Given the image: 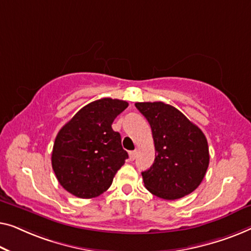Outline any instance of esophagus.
Segmentation results:
<instances>
[{
	"label": "esophagus",
	"instance_id": "34e87169",
	"mask_svg": "<svg viewBox=\"0 0 251 251\" xmlns=\"http://www.w3.org/2000/svg\"><path fill=\"white\" fill-rule=\"evenodd\" d=\"M136 158V151H129V160H134Z\"/></svg>",
	"mask_w": 251,
	"mask_h": 251
}]
</instances>
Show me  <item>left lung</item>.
Here are the masks:
<instances>
[{
    "label": "left lung",
    "mask_w": 251,
    "mask_h": 251,
    "mask_svg": "<svg viewBox=\"0 0 251 251\" xmlns=\"http://www.w3.org/2000/svg\"><path fill=\"white\" fill-rule=\"evenodd\" d=\"M135 107L149 122L157 156L142 172L144 186L166 200L188 196L200 185L209 165L207 139L171 104L136 102Z\"/></svg>",
    "instance_id": "8db88e82"
}]
</instances>
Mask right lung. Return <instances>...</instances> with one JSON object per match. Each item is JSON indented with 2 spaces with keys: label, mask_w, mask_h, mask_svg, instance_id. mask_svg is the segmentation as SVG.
Instances as JSON below:
<instances>
[{
  "label": "right lung",
  "mask_w": 251,
  "mask_h": 251,
  "mask_svg": "<svg viewBox=\"0 0 251 251\" xmlns=\"http://www.w3.org/2000/svg\"><path fill=\"white\" fill-rule=\"evenodd\" d=\"M128 107L103 98L83 107L59 130L52 150V168L60 185L72 195L91 199L110 188L128 153L112 122Z\"/></svg>",
  "instance_id": "obj_1"
}]
</instances>
